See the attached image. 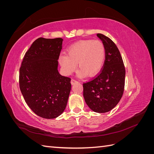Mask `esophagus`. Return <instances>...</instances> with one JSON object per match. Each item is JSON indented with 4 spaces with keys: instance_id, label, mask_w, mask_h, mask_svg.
Returning <instances> with one entry per match:
<instances>
[{
    "instance_id": "obj_1",
    "label": "esophagus",
    "mask_w": 154,
    "mask_h": 154,
    "mask_svg": "<svg viewBox=\"0 0 154 154\" xmlns=\"http://www.w3.org/2000/svg\"><path fill=\"white\" fill-rule=\"evenodd\" d=\"M71 83V84H72V85H73V84H74V83H78V81H77V80H76L75 79H72Z\"/></svg>"
}]
</instances>
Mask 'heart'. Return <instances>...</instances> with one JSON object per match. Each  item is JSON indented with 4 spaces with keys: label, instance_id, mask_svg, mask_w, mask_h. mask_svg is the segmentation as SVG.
I'll list each match as a JSON object with an SVG mask.
<instances>
[{
    "label": "heart",
    "instance_id": "b5f03b06",
    "mask_svg": "<svg viewBox=\"0 0 154 154\" xmlns=\"http://www.w3.org/2000/svg\"><path fill=\"white\" fill-rule=\"evenodd\" d=\"M105 58V48L100 40H83L71 45L66 54H60L58 61L64 73L69 75L78 63L82 74H96L102 67Z\"/></svg>",
    "mask_w": 154,
    "mask_h": 154
}]
</instances>
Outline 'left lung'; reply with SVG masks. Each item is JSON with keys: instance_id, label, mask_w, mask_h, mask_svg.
I'll return each mask as SVG.
<instances>
[{"instance_id": "8db88e82", "label": "left lung", "mask_w": 154, "mask_h": 154, "mask_svg": "<svg viewBox=\"0 0 154 154\" xmlns=\"http://www.w3.org/2000/svg\"><path fill=\"white\" fill-rule=\"evenodd\" d=\"M105 48V58L101 71L83 83V97L95 112H107L117 105L125 88V68L117 46L109 37L97 33Z\"/></svg>"}]
</instances>
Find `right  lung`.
Listing matches in <instances>:
<instances>
[{
	"label": "right lung",
	"mask_w": 154,
	"mask_h": 154,
	"mask_svg": "<svg viewBox=\"0 0 154 154\" xmlns=\"http://www.w3.org/2000/svg\"><path fill=\"white\" fill-rule=\"evenodd\" d=\"M61 38H38L32 42L22 60L19 87L26 103L36 115L54 119L66 109L71 78L58 71L62 49Z\"/></svg>",
	"instance_id": "obj_1"
}]
</instances>
